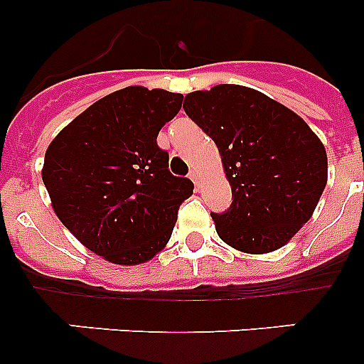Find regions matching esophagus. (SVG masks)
Here are the masks:
<instances>
[{"instance_id": "1", "label": "esophagus", "mask_w": 364, "mask_h": 364, "mask_svg": "<svg viewBox=\"0 0 364 364\" xmlns=\"http://www.w3.org/2000/svg\"><path fill=\"white\" fill-rule=\"evenodd\" d=\"M189 178H191L193 182H195V186L200 184V175H198L197 169H191V171H189Z\"/></svg>"}]
</instances>
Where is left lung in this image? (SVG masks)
Returning a JSON list of instances; mask_svg holds the SVG:
<instances>
[{"instance_id":"1","label":"left lung","mask_w":364,"mask_h":364,"mask_svg":"<svg viewBox=\"0 0 364 364\" xmlns=\"http://www.w3.org/2000/svg\"><path fill=\"white\" fill-rule=\"evenodd\" d=\"M184 111L217 144L233 202L211 213L217 233L244 253L284 246L310 220L328 178L326 151L299 114L242 85L189 92Z\"/></svg>"}]
</instances>
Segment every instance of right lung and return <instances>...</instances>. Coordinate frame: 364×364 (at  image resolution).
<instances>
[{"label":"right lung","mask_w":364,"mask_h":364,"mask_svg":"<svg viewBox=\"0 0 364 364\" xmlns=\"http://www.w3.org/2000/svg\"><path fill=\"white\" fill-rule=\"evenodd\" d=\"M184 96L134 85L111 92L58 133L41 178L63 226L114 264H140L169 242L193 182L169 171L159 131Z\"/></svg>","instance_id":"1"}]
</instances>
